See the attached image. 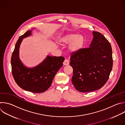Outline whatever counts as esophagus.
Returning a JSON list of instances; mask_svg holds the SVG:
<instances>
[{"mask_svg":"<svg viewBox=\"0 0 125 125\" xmlns=\"http://www.w3.org/2000/svg\"><path fill=\"white\" fill-rule=\"evenodd\" d=\"M69 64V61L67 59H65L64 61L63 62V65L66 66V65H68Z\"/></svg>","mask_w":125,"mask_h":125,"instance_id":"obj_1","label":"esophagus"}]
</instances>
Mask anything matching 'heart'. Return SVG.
<instances>
[{
	"instance_id": "1",
	"label": "heart",
	"mask_w": 125,
	"mask_h": 125,
	"mask_svg": "<svg viewBox=\"0 0 125 125\" xmlns=\"http://www.w3.org/2000/svg\"><path fill=\"white\" fill-rule=\"evenodd\" d=\"M61 45H67L68 44V51L73 54L79 52L84 46L85 39L81 35H77L73 33H67L64 35L59 40Z\"/></svg>"
}]
</instances>
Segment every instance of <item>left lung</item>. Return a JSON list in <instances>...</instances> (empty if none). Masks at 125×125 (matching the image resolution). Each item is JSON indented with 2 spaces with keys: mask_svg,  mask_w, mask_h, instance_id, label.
<instances>
[{
  "mask_svg": "<svg viewBox=\"0 0 125 125\" xmlns=\"http://www.w3.org/2000/svg\"><path fill=\"white\" fill-rule=\"evenodd\" d=\"M93 35L89 48H82L71 55L72 83L80 92L101 88L107 81L112 69V48L109 41L99 32L94 31Z\"/></svg>",
  "mask_w": 125,
  "mask_h": 125,
  "instance_id": "left-lung-1",
  "label": "left lung"
}]
</instances>
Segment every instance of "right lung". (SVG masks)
Listing matches in <instances>:
<instances>
[{"label": "right lung", "mask_w": 125, "mask_h": 125, "mask_svg": "<svg viewBox=\"0 0 125 125\" xmlns=\"http://www.w3.org/2000/svg\"><path fill=\"white\" fill-rule=\"evenodd\" d=\"M31 30L26 31L17 41L11 57L12 73L17 84L22 89L35 93H42L51 86L53 79L62 67L65 58L62 56H48L37 66L27 68L19 59V48L23 38L29 36Z\"/></svg>", "instance_id": "obj_1"}]
</instances>
